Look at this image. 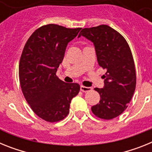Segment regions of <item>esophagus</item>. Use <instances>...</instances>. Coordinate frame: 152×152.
Segmentation results:
<instances>
[{
    "mask_svg": "<svg viewBox=\"0 0 152 152\" xmlns=\"http://www.w3.org/2000/svg\"><path fill=\"white\" fill-rule=\"evenodd\" d=\"M80 91L82 92H88V91H92V88H90V87H84V86H80Z\"/></svg>",
    "mask_w": 152,
    "mask_h": 152,
    "instance_id": "34e87169",
    "label": "esophagus"
}]
</instances>
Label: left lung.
<instances>
[{"label":"left lung","instance_id":"obj_1","mask_svg":"<svg viewBox=\"0 0 152 152\" xmlns=\"http://www.w3.org/2000/svg\"><path fill=\"white\" fill-rule=\"evenodd\" d=\"M84 36L94 43L98 64L107 69L103 88H95L100 100L91 107L93 113L103 119L119 116L128 107L136 84L135 64L124 37L107 25L84 28Z\"/></svg>","mask_w":152,"mask_h":152}]
</instances>
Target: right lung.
<instances>
[{
    "label": "right lung",
    "mask_w": 152,
    "mask_h": 152,
    "mask_svg": "<svg viewBox=\"0 0 152 152\" xmlns=\"http://www.w3.org/2000/svg\"><path fill=\"white\" fill-rule=\"evenodd\" d=\"M80 28L70 29L48 24L36 29L26 42L19 64L24 97L41 119L54 123L68 116L72 98L80 85L65 83L56 76L69 42Z\"/></svg>",
    "instance_id": "add662e5"
}]
</instances>
